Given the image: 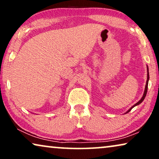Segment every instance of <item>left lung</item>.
Masks as SVG:
<instances>
[{"label":"left lung","instance_id":"left-lung-1","mask_svg":"<svg viewBox=\"0 0 159 159\" xmlns=\"http://www.w3.org/2000/svg\"><path fill=\"white\" fill-rule=\"evenodd\" d=\"M148 81H149V71H148V66H147V81H146V84H145V90H144V93H143V95L142 96V98H141V99L140 100V101H139L138 103H136L135 104H134V105H133L132 106L131 108H129V110L127 111V112H125V114H127L128 112H129L130 111H131L132 108H133L134 106H138V105H140V104L142 103V102L144 101V99H145V96H146V94H147V91H148Z\"/></svg>","mask_w":159,"mask_h":159}]
</instances>
